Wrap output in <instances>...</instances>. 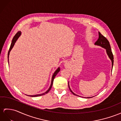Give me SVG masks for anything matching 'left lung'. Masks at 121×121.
Returning a JSON list of instances; mask_svg holds the SVG:
<instances>
[{"mask_svg": "<svg viewBox=\"0 0 121 121\" xmlns=\"http://www.w3.org/2000/svg\"><path fill=\"white\" fill-rule=\"evenodd\" d=\"M95 44V45L101 46V47H103V48H104L106 50L107 54L108 55L109 57L110 58V59L111 60L112 69L113 65V54H112V51H111L110 45V43H109V41L107 40L106 38L103 36V35L101 33H100L99 32V38H98V40L96 41ZM68 86H69V89H70V91L73 94V95H75L78 96V95H75L74 93H73L72 91V90H71L70 88L69 87V83H68ZM91 98V97H88V98Z\"/></svg>", "mask_w": 121, "mask_h": 121, "instance_id": "8db88e82", "label": "left lung"}]
</instances>
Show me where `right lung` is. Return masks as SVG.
<instances>
[{
	"mask_svg": "<svg viewBox=\"0 0 121 121\" xmlns=\"http://www.w3.org/2000/svg\"><path fill=\"white\" fill-rule=\"evenodd\" d=\"M21 32L20 31H18V32H17V33L15 35V36H14V37H13V39H12V43H11V46H10V49H9V52H8V63H9V54H10V52L11 51V50H12V49L13 48V46H14V44H15V43H16V40H17V39H18V37L20 36V35H21ZM60 71V67H58V68H57V69L54 72V74H53V75H52V80H51V85H50V87H49V88L48 89V90H47L46 92H45V93H42V94H40V95H28V96H32V97H36V96H41V95H45V94H46V93H48L49 91L50 90V89H51V88H52V85H53V81H54V78H55V76L56 75V74H57V73L59 72V71Z\"/></svg>",
	"mask_w": 121,
	"mask_h": 121,
	"instance_id": "1",
	"label": "right lung"
}]
</instances>
